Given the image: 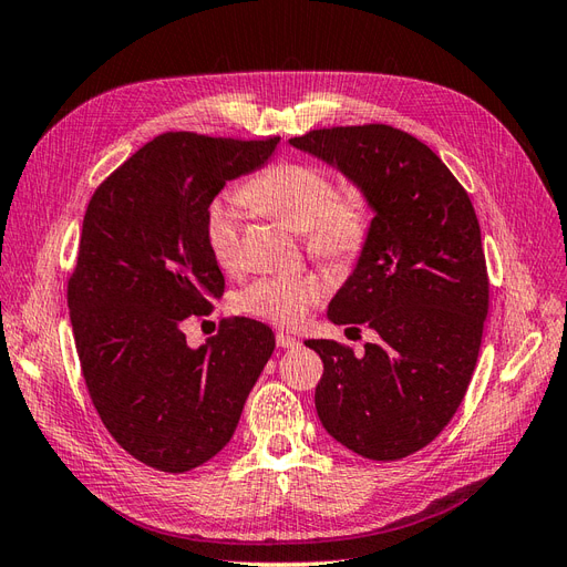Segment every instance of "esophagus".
I'll return each instance as SVG.
<instances>
[{"label":"esophagus","mask_w":567,"mask_h":567,"mask_svg":"<svg viewBox=\"0 0 567 567\" xmlns=\"http://www.w3.org/2000/svg\"><path fill=\"white\" fill-rule=\"evenodd\" d=\"M277 346H279L281 350H288V348H298V346H300V340H298L296 336H290V333H284V331H279V333H277Z\"/></svg>","instance_id":"obj_1"}]
</instances>
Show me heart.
<instances>
[{
	"instance_id": "obj_1",
	"label": "heart",
	"mask_w": 567,
	"mask_h": 567,
	"mask_svg": "<svg viewBox=\"0 0 567 567\" xmlns=\"http://www.w3.org/2000/svg\"><path fill=\"white\" fill-rule=\"evenodd\" d=\"M238 200L305 234L307 248L326 262H352L364 248L369 203L362 188L348 186L336 192L329 173L317 165L298 161L269 165L238 192ZM205 236L217 265L225 269L236 267L241 250L238 203H213L205 219ZM321 296L323 286L317 277L298 274L252 281L238 298V305L252 317L293 326L302 321Z\"/></svg>"
}]
</instances>
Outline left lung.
I'll return each instance as SVG.
<instances>
[{"label": "left lung", "instance_id": "left-lung-1", "mask_svg": "<svg viewBox=\"0 0 567 567\" xmlns=\"http://www.w3.org/2000/svg\"><path fill=\"white\" fill-rule=\"evenodd\" d=\"M288 144L362 188L373 219L329 321L375 331L362 354L305 340L323 362L321 425L373 461L433 442L468 390L489 305L473 203L435 153L390 125L312 130Z\"/></svg>", "mask_w": 567, "mask_h": 567}]
</instances>
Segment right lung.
<instances>
[{
    "label": "right lung",
    "mask_w": 567,
    "mask_h": 567,
    "mask_svg": "<svg viewBox=\"0 0 567 567\" xmlns=\"http://www.w3.org/2000/svg\"><path fill=\"white\" fill-rule=\"evenodd\" d=\"M279 140L167 132L101 184L84 213L68 310L84 383L115 442L165 473L227 447L274 352L238 317L200 348L182 321L225 293L205 219L227 182L265 167Z\"/></svg>",
    "instance_id": "right-lung-1"
}]
</instances>
